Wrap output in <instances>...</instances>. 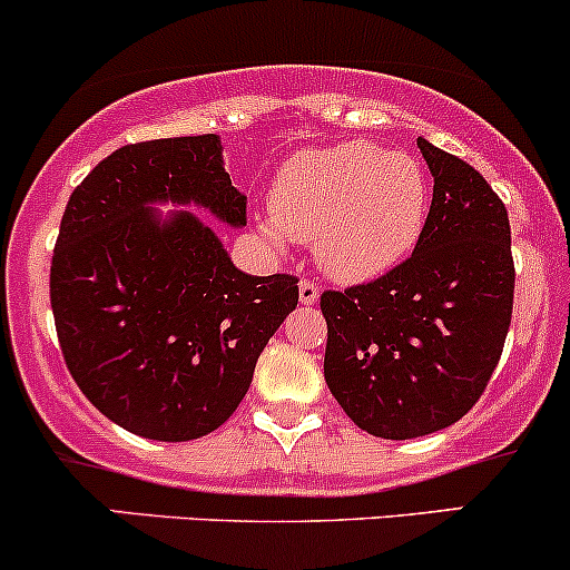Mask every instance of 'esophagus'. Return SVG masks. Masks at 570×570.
I'll return each mask as SVG.
<instances>
[{"label": "esophagus", "mask_w": 570, "mask_h": 570, "mask_svg": "<svg viewBox=\"0 0 570 570\" xmlns=\"http://www.w3.org/2000/svg\"><path fill=\"white\" fill-rule=\"evenodd\" d=\"M316 299H318V286L314 284V281L311 278L299 281V303L311 305V303H316Z\"/></svg>", "instance_id": "34e87169"}]
</instances>
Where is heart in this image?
Instances as JSON below:
<instances>
[{
	"label": "heart",
	"instance_id": "1",
	"mask_svg": "<svg viewBox=\"0 0 570 570\" xmlns=\"http://www.w3.org/2000/svg\"><path fill=\"white\" fill-rule=\"evenodd\" d=\"M430 186L409 154L348 140L299 151L273 184V222L262 233L314 243L322 271L356 284L395 267L414 248L428 216Z\"/></svg>",
	"mask_w": 570,
	"mask_h": 570
}]
</instances>
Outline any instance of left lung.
Returning <instances> with one entry per match:
<instances>
[{
  "mask_svg": "<svg viewBox=\"0 0 570 570\" xmlns=\"http://www.w3.org/2000/svg\"><path fill=\"white\" fill-rule=\"evenodd\" d=\"M416 146L435 186L414 252L318 303L330 392L356 428L390 441L449 428L479 403L514 311L503 199L460 156Z\"/></svg>",
  "mask_w": 570,
  "mask_h": 570,
  "instance_id": "8db88e82",
  "label": "left lung"
}]
</instances>
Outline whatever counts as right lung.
Segmentation results:
<instances>
[{
	"mask_svg": "<svg viewBox=\"0 0 570 570\" xmlns=\"http://www.w3.org/2000/svg\"><path fill=\"white\" fill-rule=\"evenodd\" d=\"M156 199L246 224L216 135L121 146L70 194L51 308L67 371L94 409L135 435L191 441L233 416L299 289L289 273H240L214 229L191 214L159 222L146 208Z\"/></svg>",
	"mask_w": 570,
	"mask_h": 570,
	"instance_id": "1",
	"label": "right lung"
}]
</instances>
